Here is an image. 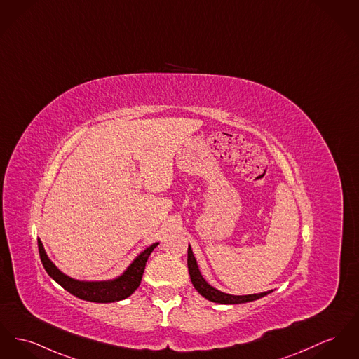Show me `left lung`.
<instances>
[{"label": "left lung", "instance_id": "8db88e82", "mask_svg": "<svg viewBox=\"0 0 359 359\" xmlns=\"http://www.w3.org/2000/svg\"><path fill=\"white\" fill-rule=\"evenodd\" d=\"M187 264H189V273H190L191 282L194 285V287L196 289V292L202 297H205L206 299H209L211 302H217V304H244V302H251L255 299H259L264 295L270 294V292H264V293H259V294L248 295H233L228 293H222L219 290H217L215 287H212L206 282V279L202 276L199 267L196 264L195 256L192 253L190 245H189V257H187Z\"/></svg>", "mask_w": 359, "mask_h": 359}]
</instances>
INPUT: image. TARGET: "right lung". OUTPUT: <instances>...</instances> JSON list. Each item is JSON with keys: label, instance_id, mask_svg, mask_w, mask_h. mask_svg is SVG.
<instances>
[{"label": "right lung", "instance_id": "1", "mask_svg": "<svg viewBox=\"0 0 359 359\" xmlns=\"http://www.w3.org/2000/svg\"><path fill=\"white\" fill-rule=\"evenodd\" d=\"M158 245V243L151 244L145 251L140 253L133 263L126 269V271L121 276L111 279V280H97V282H88V280H79L64 274L47 256L43 248L42 241L38 238L39 255L42 260L43 267L57 283H60L65 290L70 294L76 295L85 301L90 302H115L125 299L133 294L141 283L144 270L148 262V257L153 250Z\"/></svg>", "mask_w": 359, "mask_h": 359}]
</instances>
